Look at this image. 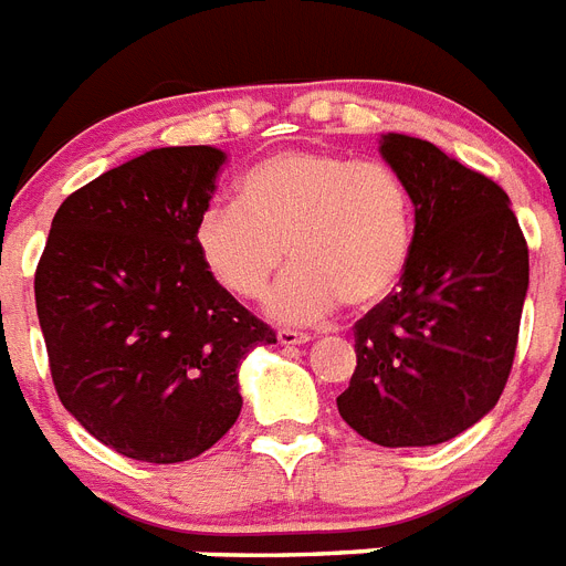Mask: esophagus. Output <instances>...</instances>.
<instances>
[{
  "label": "esophagus",
  "instance_id": "34e87169",
  "mask_svg": "<svg viewBox=\"0 0 566 566\" xmlns=\"http://www.w3.org/2000/svg\"><path fill=\"white\" fill-rule=\"evenodd\" d=\"M279 342L287 345V348H293V345H305V342H311V336L302 334V331H279Z\"/></svg>",
  "mask_w": 566,
  "mask_h": 566
}]
</instances>
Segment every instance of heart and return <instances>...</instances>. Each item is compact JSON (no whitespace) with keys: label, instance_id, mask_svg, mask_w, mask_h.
<instances>
[{"label":"heart","instance_id":"obj_1","mask_svg":"<svg viewBox=\"0 0 566 566\" xmlns=\"http://www.w3.org/2000/svg\"><path fill=\"white\" fill-rule=\"evenodd\" d=\"M411 195L391 166L339 151L291 149L261 160L239 184V201L212 203L195 224L203 270L230 296L255 302L284 255L296 264L270 293L284 325H313L345 302L379 305L411 255Z\"/></svg>","mask_w":566,"mask_h":566}]
</instances>
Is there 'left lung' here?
Instances as JSON below:
<instances>
[{
    "label": "left lung",
    "instance_id": "left-lung-1",
    "mask_svg": "<svg viewBox=\"0 0 566 566\" xmlns=\"http://www.w3.org/2000/svg\"><path fill=\"white\" fill-rule=\"evenodd\" d=\"M415 203L400 291L354 325L342 420L377 446H437L486 417L506 386L530 287L510 195L429 140L382 135Z\"/></svg>",
    "mask_w": 566,
    "mask_h": 566
}]
</instances>
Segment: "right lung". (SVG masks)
Returning a JSON list of instances; mask_svg holds the SVG:
<instances>
[{
  "label": "right lung",
  "mask_w": 566,
  "mask_h": 566,
  "mask_svg": "<svg viewBox=\"0 0 566 566\" xmlns=\"http://www.w3.org/2000/svg\"><path fill=\"white\" fill-rule=\"evenodd\" d=\"M224 160L216 146H166L114 166L65 198L36 264L56 397L132 460L216 446L241 415V359L275 342L195 250Z\"/></svg>",
  "instance_id": "add662e5"
}]
</instances>
